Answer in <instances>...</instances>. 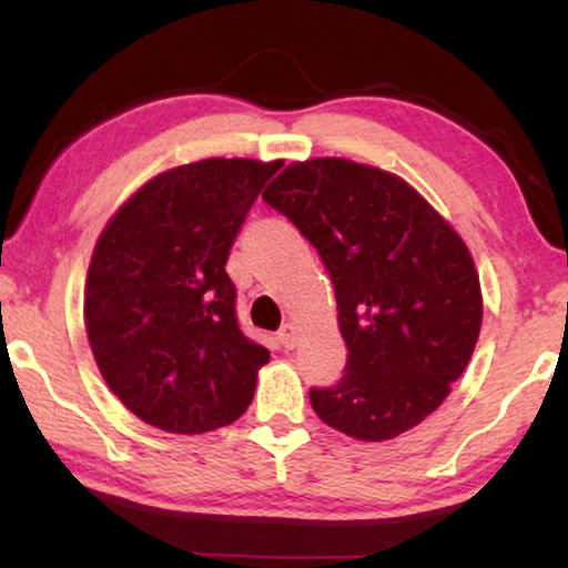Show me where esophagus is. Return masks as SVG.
I'll list each match as a JSON object with an SVG mask.
<instances>
[{"label":"esophagus","mask_w":568,"mask_h":568,"mask_svg":"<svg viewBox=\"0 0 568 568\" xmlns=\"http://www.w3.org/2000/svg\"><path fill=\"white\" fill-rule=\"evenodd\" d=\"M276 338H278V344H282V348H286V352H290V348L297 346V328H294L292 323H284Z\"/></svg>","instance_id":"obj_1"}]
</instances>
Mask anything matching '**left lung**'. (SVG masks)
I'll return each instance as SVG.
<instances>
[{
	"mask_svg": "<svg viewBox=\"0 0 568 568\" xmlns=\"http://www.w3.org/2000/svg\"><path fill=\"white\" fill-rule=\"evenodd\" d=\"M263 201L328 271L346 341L336 385L310 387L315 414L354 439L414 429L449 395L480 333V284L460 235L398 175L352 160L294 162Z\"/></svg>",
	"mask_w": 568,
	"mask_h": 568,
	"instance_id": "left-lung-1",
	"label": "left lung"
}]
</instances>
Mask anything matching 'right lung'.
<instances>
[{
    "label": "right lung",
    "instance_id": "add662e5",
    "mask_svg": "<svg viewBox=\"0 0 568 568\" xmlns=\"http://www.w3.org/2000/svg\"><path fill=\"white\" fill-rule=\"evenodd\" d=\"M282 162L212 158L142 185L100 235L84 325L105 383L162 432L201 434L245 414L268 348L240 331L232 245Z\"/></svg>",
    "mask_w": 568,
    "mask_h": 568
}]
</instances>
